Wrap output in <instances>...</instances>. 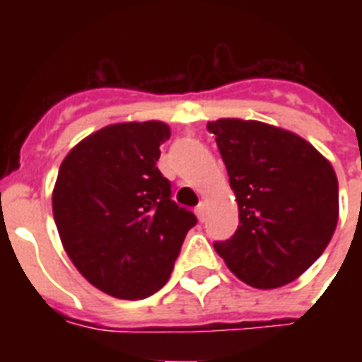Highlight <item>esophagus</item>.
Masks as SVG:
<instances>
[{
    "label": "esophagus",
    "instance_id": "34e87169",
    "mask_svg": "<svg viewBox=\"0 0 362 362\" xmlns=\"http://www.w3.org/2000/svg\"><path fill=\"white\" fill-rule=\"evenodd\" d=\"M195 214H197L199 221L206 220V206H204V203L197 204V209H195Z\"/></svg>",
    "mask_w": 362,
    "mask_h": 362
}]
</instances>
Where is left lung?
Returning <instances> with one entry per match:
<instances>
[{
  "label": "left lung",
  "instance_id": "8db88e82",
  "mask_svg": "<svg viewBox=\"0 0 362 362\" xmlns=\"http://www.w3.org/2000/svg\"><path fill=\"white\" fill-rule=\"evenodd\" d=\"M238 203V229L214 250L238 280L286 286L325 252L338 221V180L310 142L263 122H209Z\"/></svg>",
  "mask_w": 362,
  "mask_h": 362
}]
</instances>
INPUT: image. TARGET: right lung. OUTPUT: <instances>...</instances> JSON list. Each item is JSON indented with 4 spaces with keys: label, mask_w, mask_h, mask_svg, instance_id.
Returning <instances> with one entry per match:
<instances>
[{
    "label": "right lung",
    "mask_w": 362,
    "mask_h": 362,
    "mask_svg": "<svg viewBox=\"0 0 362 362\" xmlns=\"http://www.w3.org/2000/svg\"><path fill=\"white\" fill-rule=\"evenodd\" d=\"M169 136L161 122L109 125L59 167L52 212L65 252L92 286L116 298L161 289L197 223L170 199V182L156 165Z\"/></svg>",
    "instance_id": "right-lung-1"
}]
</instances>
